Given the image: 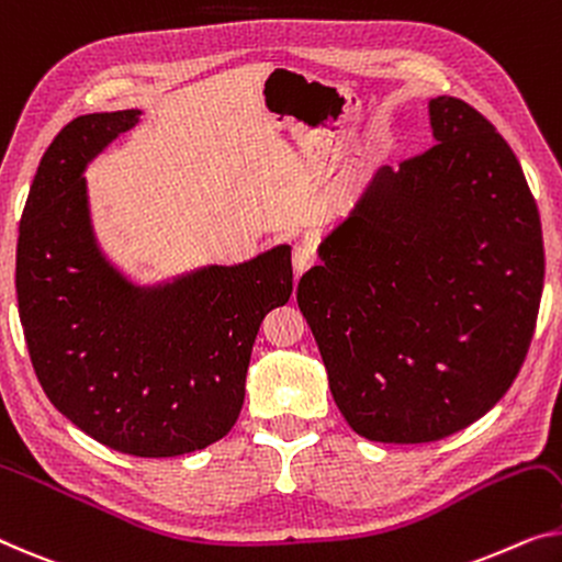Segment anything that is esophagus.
<instances>
[{
  "label": "esophagus",
  "instance_id": "esophagus-1",
  "mask_svg": "<svg viewBox=\"0 0 562 562\" xmlns=\"http://www.w3.org/2000/svg\"><path fill=\"white\" fill-rule=\"evenodd\" d=\"M315 249L310 245H295V249H292V267H295V274H305L310 267L315 265Z\"/></svg>",
  "mask_w": 562,
  "mask_h": 562
}]
</instances>
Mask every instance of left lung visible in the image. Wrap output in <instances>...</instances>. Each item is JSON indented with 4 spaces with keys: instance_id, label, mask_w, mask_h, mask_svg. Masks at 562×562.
<instances>
[{
    "instance_id": "8db88e82",
    "label": "left lung",
    "mask_w": 562,
    "mask_h": 562,
    "mask_svg": "<svg viewBox=\"0 0 562 562\" xmlns=\"http://www.w3.org/2000/svg\"><path fill=\"white\" fill-rule=\"evenodd\" d=\"M434 144L381 166L317 245L297 305L330 393L371 441L424 443L490 412L530 348L546 278L522 166L464 100H429Z\"/></svg>"
}]
</instances>
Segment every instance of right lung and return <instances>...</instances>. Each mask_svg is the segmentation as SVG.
Segmentation results:
<instances>
[{
  "label": "right lung",
  "instance_id": "1",
  "mask_svg": "<svg viewBox=\"0 0 562 562\" xmlns=\"http://www.w3.org/2000/svg\"><path fill=\"white\" fill-rule=\"evenodd\" d=\"M140 111L78 115L37 166L16 241V303L42 391L88 437L181 457L227 437L262 317L292 295V247L138 282L100 247L86 169Z\"/></svg>",
  "mask_w": 562,
  "mask_h": 562
}]
</instances>
